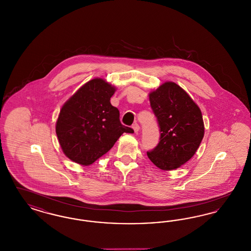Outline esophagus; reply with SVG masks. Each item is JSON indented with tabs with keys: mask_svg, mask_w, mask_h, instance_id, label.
Here are the masks:
<instances>
[{
	"mask_svg": "<svg viewBox=\"0 0 251 251\" xmlns=\"http://www.w3.org/2000/svg\"><path fill=\"white\" fill-rule=\"evenodd\" d=\"M131 128L133 129L135 133H137V132L139 131V130H140V126H139L137 123H134V124L131 126Z\"/></svg>",
	"mask_w": 251,
	"mask_h": 251,
	"instance_id": "1",
	"label": "esophagus"
}]
</instances>
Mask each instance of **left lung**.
Listing matches in <instances>:
<instances>
[{
  "instance_id": "obj_1",
  "label": "left lung",
  "mask_w": 251,
  "mask_h": 251,
  "mask_svg": "<svg viewBox=\"0 0 251 251\" xmlns=\"http://www.w3.org/2000/svg\"><path fill=\"white\" fill-rule=\"evenodd\" d=\"M151 106L160 127L158 145L148 156L161 170H174L195 154L202 140L201 112L188 93L166 82L150 94Z\"/></svg>"
}]
</instances>
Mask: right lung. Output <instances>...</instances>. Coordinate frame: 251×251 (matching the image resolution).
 I'll use <instances>...</instances> for the list:
<instances>
[{
	"mask_svg": "<svg viewBox=\"0 0 251 251\" xmlns=\"http://www.w3.org/2000/svg\"><path fill=\"white\" fill-rule=\"evenodd\" d=\"M115 88L100 78L82 86L62 106L56 133L64 154L81 165H90L110 151L123 132L120 111L111 104Z\"/></svg>",
	"mask_w": 251,
	"mask_h": 251,
	"instance_id": "right-lung-1",
	"label": "right lung"
}]
</instances>
